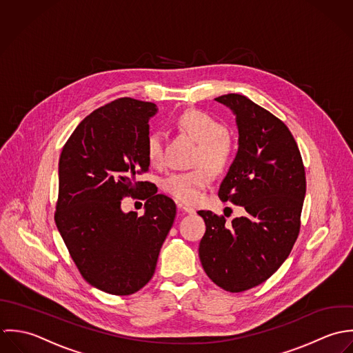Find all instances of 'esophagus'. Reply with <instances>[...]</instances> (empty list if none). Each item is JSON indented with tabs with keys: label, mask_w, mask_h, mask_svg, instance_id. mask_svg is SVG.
<instances>
[{
	"label": "esophagus",
	"mask_w": 353,
	"mask_h": 353,
	"mask_svg": "<svg viewBox=\"0 0 353 353\" xmlns=\"http://www.w3.org/2000/svg\"><path fill=\"white\" fill-rule=\"evenodd\" d=\"M177 208H179L180 212H185V214H194V212H195V210H194L192 208H188V206H185V205H183V203L177 205Z\"/></svg>",
	"instance_id": "1"
}]
</instances>
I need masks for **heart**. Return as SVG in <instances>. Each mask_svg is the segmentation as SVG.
Instances as JSON below:
<instances>
[{
  "label": "heart",
  "instance_id": "1",
  "mask_svg": "<svg viewBox=\"0 0 353 353\" xmlns=\"http://www.w3.org/2000/svg\"><path fill=\"white\" fill-rule=\"evenodd\" d=\"M177 130L198 143L192 165L201 166L190 172H176L162 181V188L172 198L194 203L201 192L210 184V172L223 173L234 158V143L228 127L212 114L192 109L180 114L176 120ZM145 152L151 165L162 166L165 162V139L161 131H152L145 141Z\"/></svg>",
  "mask_w": 353,
  "mask_h": 353
}]
</instances>
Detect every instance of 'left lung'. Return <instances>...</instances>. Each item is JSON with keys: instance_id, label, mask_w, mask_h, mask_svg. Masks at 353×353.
<instances>
[{"instance_id": "1", "label": "left lung", "mask_w": 353, "mask_h": 353, "mask_svg": "<svg viewBox=\"0 0 353 353\" xmlns=\"http://www.w3.org/2000/svg\"><path fill=\"white\" fill-rule=\"evenodd\" d=\"M215 101L232 109L239 128V150L218 196L245 214L228 223L223 215L198 212L206 223L199 258L215 285L243 292L270 279L289 256L300 232L305 172L280 119L240 94Z\"/></svg>"}]
</instances>
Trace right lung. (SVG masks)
Instances as JSON below:
<instances>
[{"label":"right lung","instance_id":"right-lung-1","mask_svg":"<svg viewBox=\"0 0 353 353\" xmlns=\"http://www.w3.org/2000/svg\"><path fill=\"white\" fill-rule=\"evenodd\" d=\"M157 105L119 98L90 113L72 132L59 162L54 221L81 277L117 296L151 280L176 216L174 202L137 180L150 161L148 120ZM138 194L145 214L124 213L122 198Z\"/></svg>","mask_w":353,"mask_h":353}]
</instances>
